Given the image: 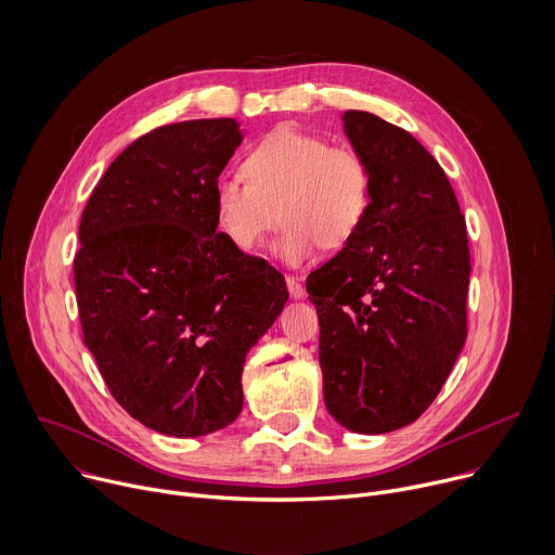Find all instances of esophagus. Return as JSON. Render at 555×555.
<instances>
[{
  "mask_svg": "<svg viewBox=\"0 0 555 555\" xmlns=\"http://www.w3.org/2000/svg\"><path fill=\"white\" fill-rule=\"evenodd\" d=\"M287 289L292 298H305V285L298 276H287Z\"/></svg>",
  "mask_w": 555,
  "mask_h": 555,
  "instance_id": "esophagus-1",
  "label": "esophagus"
}]
</instances>
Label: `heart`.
I'll return each mask as SVG.
<instances>
[{"label":"heart","instance_id":"1","mask_svg":"<svg viewBox=\"0 0 555 555\" xmlns=\"http://www.w3.org/2000/svg\"><path fill=\"white\" fill-rule=\"evenodd\" d=\"M244 176H221L212 186L221 232L234 248L253 253L283 219L276 255L289 266L311 259L321 246L345 248L371 208L364 157L294 127L263 135L244 157Z\"/></svg>","mask_w":555,"mask_h":555}]
</instances>
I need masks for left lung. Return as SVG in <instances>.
Wrapping results in <instances>:
<instances>
[{"instance_id": "1", "label": "left lung", "mask_w": 555, "mask_h": 555, "mask_svg": "<svg viewBox=\"0 0 555 555\" xmlns=\"http://www.w3.org/2000/svg\"><path fill=\"white\" fill-rule=\"evenodd\" d=\"M343 120L371 171V208L307 292L327 411L353 433L382 435L433 404L463 349L467 230L443 169L409 131L356 109Z\"/></svg>"}]
</instances>
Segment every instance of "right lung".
<instances>
[{
  "instance_id": "1",
  "label": "right lung",
  "mask_w": 555,
  "mask_h": 555,
  "mask_svg": "<svg viewBox=\"0 0 555 555\" xmlns=\"http://www.w3.org/2000/svg\"><path fill=\"white\" fill-rule=\"evenodd\" d=\"M240 122L157 127L109 165L78 225L83 343L114 400L167 437H202L244 406L246 353L287 300L283 274L217 230L212 186Z\"/></svg>"
}]
</instances>
